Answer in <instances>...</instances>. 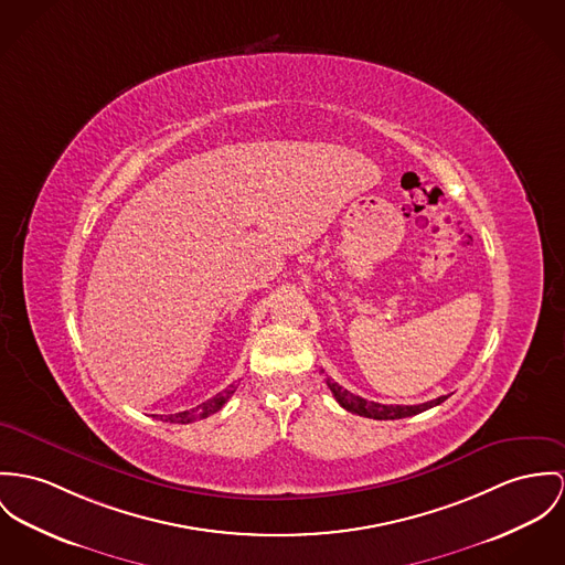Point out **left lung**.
I'll use <instances>...</instances> for the list:
<instances>
[{
    "label": "left lung",
    "instance_id": "obj_1",
    "mask_svg": "<svg viewBox=\"0 0 565 565\" xmlns=\"http://www.w3.org/2000/svg\"><path fill=\"white\" fill-rule=\"evenodd\" d=\"M327 385L331 393L335 395V399L340 402L342 408H347L348 413H354V415H361V417H370V419H404V417H413V415H419L428 408H433L436 404L445 402L447 395H440L436 399L430 402H424V404H415V406H399V404H379V402H370V399H363L354 393L340 387L338 383H333L331 379H327Z\"/></svg>",
    "mask_w": 565,
    "mask_h": 565
}]
</instances>
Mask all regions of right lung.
<instances>
[{"label":"right lung","instance_id":"1","mask_svg":"<svg viewBox=\"0 0 565 565\" xmlns=\"http://www.w3.org/2000/svg\"><path fill=\"white\" fill-rule=\"evenodd\" d=\"M234 391H236V385H230L227 390L221 391L215 397L202 402V404L195 406V408H189V411H182V413H175V415H168L166 422H170V424H193V422L206 419V417L215 415L217 411H221V408L225 406V402L232 397Z\"/></svg>","mask_w":565,"mask_h":565}]
</instances>
